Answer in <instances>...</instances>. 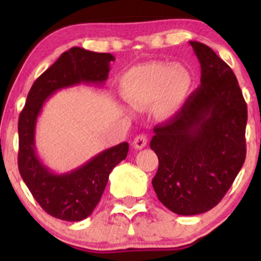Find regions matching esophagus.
Masks as SVG:
<instances>
[{
    "instance_id": "obj_1",
    "label": "esophagus",
    "mask_w": 261,
    "mask_h": 261,
    "mask_svg": "<svg viewBox=\"0 0 261 261\" xmlns=\"http://www.w3.org/2000/svg\"><path fill=\"white\" fill-rule=\"evenodd\" d=\"M133 145L136 149H142L143 147H146V145H147V136L143 134L137 135V136L135 137Z\"/></svg>"
}]
</instances>
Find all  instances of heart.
<instances>
[{
	"label": "heart",
	"mask_w": 261,
	"mask_h": 261,
	"mask_svg": "<svg viewBox=\"0 0 261 261\" xmlns=\"http://www.w3.org/2000/svg\"><path fill=\"white\" fill-rule=\"evenodd\" d=\"M193 87V76L182 65L153 61L130 68L119 83L121 97L134 110L153 104L154 115L168 119L180 109Z\"/></svg>",
	"instance_id": "obj_1"
}]
</instances>
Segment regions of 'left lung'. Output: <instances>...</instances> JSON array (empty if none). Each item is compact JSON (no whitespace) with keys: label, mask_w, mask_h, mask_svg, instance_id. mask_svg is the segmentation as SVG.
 Instances as JSON below:
<instances>
[{"label":"left lung","mask_w":261,"mask_h":261,"mask_svg":"<svg viewBox=\"0 0 261 261\" xmlns=\"http://www.w3.org/2000/svg\"><path fill=\"white\" fill-rule=\"evenodd\" d=\"M201 66V85L181 109L153 128L158 157L152 185L174 214L191 216L217 205L245 161L247 103L236 74L207 45L190 41Z\"/></svg>","instance_id":"left-lung-1"}]
</instances>
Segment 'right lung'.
I'll return each mask as SVG.
<instances>
[{"mask_svg":"<svg viewBox=\"0 0 261 261\" xmlns=\"http://www.w3.org/2000/svg\"><path fill=\"white\" fill-rule=\"evenodd\" d=\"M112 54L71 47L32 86L18 120V169L39 205L50 216L62 221L85 220L99 202L109 174L125 160L128 143L122 142L89 160L83 166L56 174L40 161L35 148V126L45 100L61 88L80 83L101 85L109 76Z\"/></svg>","mask_w":261,"mask_h":261,"instance_id":"add662e5","label":"right lung"}]
</instances>
